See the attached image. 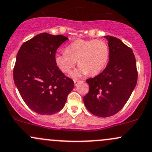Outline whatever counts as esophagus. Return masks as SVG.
I'll return each mask as SVG.
<instances>
[{"mask_svg": "<svg viewBox=\"0 0 152 152\" xmlns=\"http://www.w3.org/2000/svg\"><path fill=\"white\" fill-rule=\"evenodd\" d=\"M82 82V81H80V80H74V84H75V86H77L78 84H80V83Z\"/></svg>", "mask_w": 152, "mask_h": 152, "instance_id": "esophagus-1", "label": "esophagus"}]
</instances>
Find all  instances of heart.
Returning a JSON list of instances; mask_svg holds the SVG:
<instances>
[{
  "label": "heart",
  "instance_id": "obj_1",
  "mask_svg": "<svg viewBox=\"0 0 152 152\" xmlns=\"http://www.w3.org/2000/svg\"><path fill=\"white\" fill-rule=\"evenodd\" d=\"M109 58L110 49L104 40L78 39L69 44L65 52L56 53L55 62L62 72L69 73L78 61L79 68L71 74L73 78H77L88 73L98 75L106 67Z\"/></svg>",
  "mask_w": 152,
  "mask_h": 152
}]
</instances>
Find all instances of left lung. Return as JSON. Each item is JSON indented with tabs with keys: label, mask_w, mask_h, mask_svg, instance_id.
<instances>
[{
	"label": "left lung",
	"mask_w": 152,
	"mask_h": 152,
	"mask_svg": "<svg viewBox=\"0 0 152 152\" xmlns=\"http://www.w3.org/2000/svg\"><path fill=\"white\" fill-rule=\"evenodd\" d=\"M110 58L101 74L86 80L88 93L83 97L87 110L99 117L117 113L126 104L137 80L136 61L131 48L118 38L104 36Z\"/></svg>",
	"instance_id": "left-lung-1"
}]
</instances>
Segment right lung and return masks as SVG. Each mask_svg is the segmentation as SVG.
I'll return each mask as SVG.
<instances>
[{"instance_id": "add662e5", "label": "right lung", "mask_w": 152, "mask_h": 152, "mask_svg": "<svg viewBox=\"0 0 152 152\" xmlns=\"http://www.w3.org/2000/svg\"><path fill=\"white\" fill-rule=\"evenodd\" d=\"M67 37L38 34L22 45L14 68V81L19 93L34 112L52 115L64 106L74 82L57 66L55 56Z\"/></svg>"}]
</instances>
